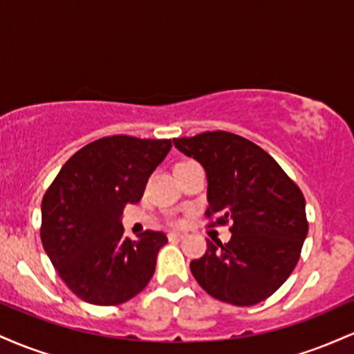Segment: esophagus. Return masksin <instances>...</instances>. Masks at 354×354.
Segmentation results:
<instances>
[{
    "label": "esophagus",
    "instance_id": "obj_1",
    "mask_svg": "<svg viewBox=\"0 0 354 354\" xmlns=\"http://www.w3.org/2000/svg\"><path fill=\"white\" fill-rule=\"evenodd\" d=\"M183 238H185V234L178 233V231H169V233H168L169 241H174V239H183Z\"/></svg>",
    "mask_w": 354,
    "mask_h": 354
}]
</instances>
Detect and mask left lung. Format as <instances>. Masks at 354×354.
Instances as JSON below:
<instances>
[{
	"label": "left lung",
	"instance_id": "8db88e82",
	"mask_svg": "<svg viewBox=\"0 0 354 354\" xmlns=\"http://www.w3.org/2000/svg\"><path fill=\"white\" fill-rule=\"evenodd\" d=\"M208 178L209 226L231 223L228 243H211L191 273L206 293L234 306L270 298L298 265L308 234L299 186L265 149L228 131L174 138Z\"/></svg>",
	"mask_w": 354,
	"mask_h": 354
}]
</instances>
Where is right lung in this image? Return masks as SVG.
<instances>
[{
  "mask_svg": "<svg viewBox=\"0 0 354 354\" xmlns=\"http://www.w3.org/2000/svg\"><path fill=\"white\" fill-rule=\"evenodd\" d=\"M171 149V140L115 135L76 151L44 193L41 243L64 284L83 301L121 304L149 283L161 231L124 236L121 214L143 196L146 183Z\"/></svg>",
  "mask_w": 354,
  "mask_h": 354,
  "instance_id": "add662e5",
  "label": "right lung"
}]
</instances>
